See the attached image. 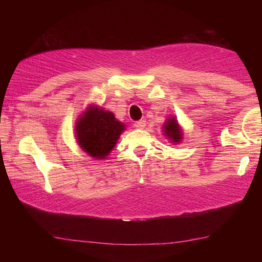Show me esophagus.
<instances>
[{"label":"esophagus","instance_id":"1","mask_svg":"<svg viewBox=\"0 0 262 262\" xmlns=\"http://www.w3.org/2000/svg\"><path fill=\"white\" fill-rule=\"evenodd\" d=\"M134 127L135 128H139V129H143L145 127V120H140V121H136L134 123Z\"/></svg>","mask_w":262,"mask_h":262}]
</instances>
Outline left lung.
Masks as SVG:
<instances>
[{
  "label": "left lung",
  "mask_w": 262,
  "mask_h": 262,
  "mask_svg": "<svg viewBox=\"0 0 262 262\" xmlns=\"http://www.w3.org/2000/svg\"><path fill=\"white\" fill-rule=\"evenodd\" d=\"M163 132L172 143H180L181 140H183V130H181L179 123L174 117H170L165 121Z\"/></svg>",
  "instance_id": "1"
}]
</instances>
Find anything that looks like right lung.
<instances>
[{"mask_svg":"<svg viewBox=\"0 0 262 262\" xmlns=\"http://www.w3.org/2000/svg\"><path fill=\"white\" fill-rule=\"evenodd\" d=\"M125 128L112 112L90 105L77 119L75 134L79 147L89 156L104 159L112 151Z\"/></svg>","mask_w":262,"mask_h":262,"instance_id":"1","label":"right lung"}]
</instances>
